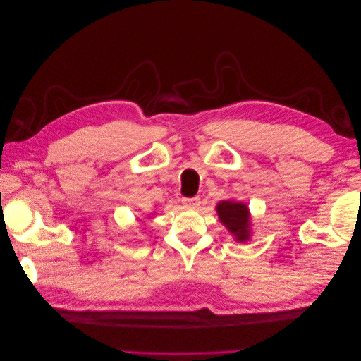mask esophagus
Masks as SVG:
<instances>
[{"label": "esophagus", "instance_id": "obj_1", "mask_svg": "<svg viewBox=\"0 0 361 361\" xmlns=\"http://www.w3.org/2000/svg\"><path fill=\"white\" fill-rule=\"evenodd\" d=\"M182 204L187 207H197L200 204V197H190V199H182Z\"/></svg>", "mask_w": 361, "mask_h": 361}]
</instances>
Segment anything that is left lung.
Masks as SVG:
<instances>
[{"label":"left lung","mask_w":361,"mask_h":361,"mask_svg":"<svg viewBox=\"0 0 361 361\" xmlns=\"http://www.w3.org/2000/svg\"><path fill=\"white\" fill-rule=\"evenodd\" d=\"M218 216L221 223L227 227V231L236 236L238 241H247L248 233V207L244 203L235 202H221L216 206Z\"/></svg>","instance_id":"8db88e82"}]
</instances>
